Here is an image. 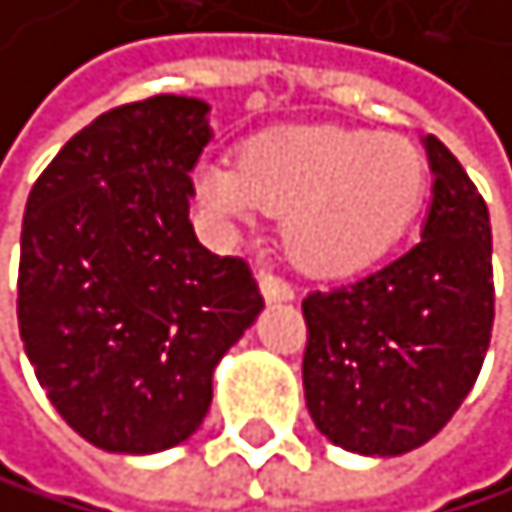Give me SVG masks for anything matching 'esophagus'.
Returning a JSON list of instances; mask_svg holds the SVG:
<instances>
[{"instance_id":"obj_1","label":"esophagus","mask_w":512,"mask_h":512,"mask_svg":"<svg viewBox=\"0 0 512 512\" xmlns=\"http://www.w3.org/2000/svg\"><path fill=\"white\" fill-rule=\"evenodd\" d=\"M258 283H261V293L267 302H290L296 296L293 283H286L280 274H274L270 267H258Z\"/></svg>"}]
</instances>
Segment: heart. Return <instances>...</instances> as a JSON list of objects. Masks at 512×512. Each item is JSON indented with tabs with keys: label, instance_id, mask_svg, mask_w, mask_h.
Segmentation results:
<instances>
[{
	"label": "heart",
	"instance_id": "1",
	"mask_svg": "<svg viewBox=\"0 0 512 512\" xmlns=\"http://www.w3.org/2000/svg\"><path fill=\"white\" fill-rule=\"evenodd\" d=\"M427 165L414 143L347 127H290L242 149L238 165L210 159L197 191L210 213H286L293 258L318 274H350L389 251L420 210Z\"/></svg>",
	"mask_w": 512,
	"mask_h": 512
}]
</instances>
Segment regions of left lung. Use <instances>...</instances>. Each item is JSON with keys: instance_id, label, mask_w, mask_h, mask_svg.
<instances>
[{"instance_id": "8db88e82", "label": "left lung", "mask_w": 512, "mask_h": 512, "mask_svg": "<svg viewBox=\"0 0 512 512\" xmlns=\"http://www.w3.org/2000/svg\"><path fill=\"white\" fill-rule=\"evenodd\" d=\"M433 203L420 242L302 299V389L315 427L360 456L424 446L459 411L494 328L488 203L440 139H424Z\"/></svg>"}]
</instances>
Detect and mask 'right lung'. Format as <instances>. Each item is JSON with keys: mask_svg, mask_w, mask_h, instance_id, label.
Here are the masks:
<instances>
[{"mask_svg": "<svg viewBox=\"0 0 512 512\" xmlns=\"http://www.w3.org/2000/svg\"><path fill=\"white\" fill-rule=\"evenodd\" d=\"M206 111L184 95L111 107L24 206V353L60 417L107 452L184 443L210 411L216 363L264 309L248 261L206 251L187 219Z\"/></svg>", "mask_w": 512, "mask_h": 512, "instance_id": "obj_1", "label": "right lung"}]
</instances>
